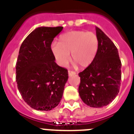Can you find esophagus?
Masks as SVG:
<instances>
[{"mask_svg":"<svg viewBox=\"0 0 134 134\" xmlns=\"http://www.w3.org/2000/svg\"><path fill=\"white\" fill-rule=\"evenodd\" d=\"M68 74H69V76H71V75H74V74H76V72L74 71L69 70V71H68Z\"/></svg>","mask_w":134,"mask_h":134,"instance_id":"obj_1","label":"esophagus"}]
</instances>
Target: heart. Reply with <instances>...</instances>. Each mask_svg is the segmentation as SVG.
<instances>
[{
    "instance_id": "b5f03b06",
    "label": "heart",
    "mask_w": 134,
    "mask_h": 134,
    "mask_svg": "<svg viewBox=\"0 0 134 134\" xmlns=\"http://www.w3.org/2000/svg\"><path fill=\"white\" fill-rule=\"evenodd\" d=\"M99 46V40L92 32L71 30L60 37L59 43L53 42L51 50L59 65L65 67L71 58L81 68L91 64L96 57Z\"/></svg>"
}]
</instances>
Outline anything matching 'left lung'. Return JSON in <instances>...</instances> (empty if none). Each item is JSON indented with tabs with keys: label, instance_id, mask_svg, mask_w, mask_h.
Returning a JSON list of instances; mask_svg holds the SVG:
<instances>
[{
	"label": "left lung",
	"instance_id": "left-lung-1",
	"mask_svg": "<svg viewBox=\"0 0 134 134\" xmlns=\"http://www.w3.org/2000/svg\"><path fill=\"white\" fill-rule=\"evenodd\" d=\"M95 29L99 46L93 62L79 74V93L88 106L101 108L110 104L118 94L122 63L113 42L101 29Z\"/></svg>",
	"mask_w": 134,
	"mask_h": 134
}]
</instances>
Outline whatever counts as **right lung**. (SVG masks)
<instances>
[{
	"label": "right lung",
	"mask_w": 134,
	"mask_h": 134,
	"mask_svg": "<svg viewBox=\"0 0 134 134\" xmlns=\"http://www.w3.org/2000/svg\"><path fill=\"white\" fill-rule=\"evenodd\" d=\"M63 27H39L20 47L16 64V81L22 98L31 108L50 110L63 97L67 69L57 65L51 45Z\"/></svg>",
	"instance_id": "add662e5"
}]
</instances>
